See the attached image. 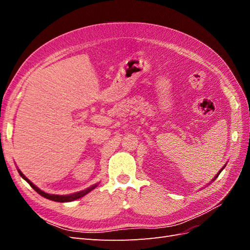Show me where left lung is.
<instances>
[{
    "instance_id": "obj_1",
    "label": "left lung",
    "mask_w": 250,
    "mask_h": 250,
    "mask_svg": "<svg viewBox=\"0 0 250 250\" xmlns=\"http://www.w3.org/2000/svg\"><path fill=\"white\" fill-rule=\"evenodd\" d=\"M223 168H224V167H223ZM223 168H222V169H223ZM222 169H221V170H222ZM220 172H221V171H220ZM220 172H219V173H218V174H217V175H216V177H218V175H219V174H220ZM216 177H215V178H214V179H216Z\"/></svg>"
}]
</instances>
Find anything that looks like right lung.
I'll use <instances>...</instances> for the list:
<instances>
[{
	"mask_svg": "<svg viewBox=\"0 0 250 250\" xmlns=\"http://www.w3.org/2000/svg\"><path fill=\"white\" fill-rule=\"evenodd\" d=\"M19 173H20V175L24 178L27 183L31 186L34 190L39 193L40 195H42V196H43L44 198H47V199H50V200H53V201H57V202H69V201H73V200H76V199H78V198H81V197H83V196L84 195H86L88 192H90L93 190V188H95L96 187H97V185L96 186H93V187H90V188H86V190H83V191H81V192H78V193H75V194H71V195H51V194H47V193H44V192H42V190H40L39 188H37L36 186H34L31 181H30L24 174H22L20 170H19Z\"/></svg>",
	"mask_w": 250,
	"mask_h": 250,
	"instance_id": "right-lung-1",
	"label": "right lung"
}]
</instances>
